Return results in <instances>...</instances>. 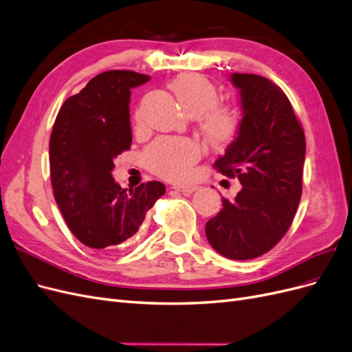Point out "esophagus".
Listing matches in <instances>:
<instances>
[{"label":"esophagus","mask_w":352,"mask_h":352,"mask_svg":"<svg viewBox=\"0 0 352 352\" xmlns=\"http://www.w3.org/2000/svg\"><path fill=\"white\" fill-rule=\"evenodd\" d=\"M175 190H179V192H182L184 195H190L192 192H195V190L198 189V186H194V185H176L173 186Z\"/></svg>","instance_id":"esophagus-1"}]
</instances>
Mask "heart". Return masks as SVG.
I'll list each match as a JSON object with an SVG mask.
<instances>
[{
    "label": "heart",
    "instance_id": "obj_1",
    "mask_svg": "<svg viewBox=\"0 0 352 352\" xmlns=\"http://www.w3.org/2000/svg\"><path fill=\"white\" fill-rule=\"evenodd\" d=\"M177 101L189 116L198 117V129L217 150L228 148L239 136L242 117L232 104H219V88L199 73H182L168 83ZM133 122L140 123L136 111ZM144 163L157 176L184 182L192 176L194 164L201 158V146L188 138H160L146 148Z\"/></svg>",
    "mask_w": 352,
    "mask_h": 352
}]
</instances>
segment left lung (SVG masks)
<instances>
[{"label":"left lung","instance_id":"8db88e82","mask_svg":"<svg viewBox=\"0 0 352 352\" xmlns=\"http://www.w3.org/2000/svg\"><path fill=\"white\" fill-rule=\"evenodd\" d=\"M241 91L242 126L236 141L212 164L242 189L206 225L210 245L232 260L270 251L292 225L302 194L305 135L283 91L258 74L233 73Z\"/></svg>","mask_w":352,"mask_h":352}]
</instances>
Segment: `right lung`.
Wrapping results in <instances>:
<instances>
[{
  "label": "right lung",
  "mask_w": 352,
  "mask_h": 352,
  "mask_svg": "<svg viewBox=\"0 0 352 352\" xmlns=\"http://www.w3.org/2000/svg\"><path fill=\"white\" fill-rule=\"evenodd\" d=\"M150 76L107 70L65 101L50 138V173L69 229L87 247L101 250L129 239L146 211L164 195L157 180L126 192L113 179V158L131 150V89Z\"/></svg>",
  "instance_id": "obj_1"
}]
</instances>
